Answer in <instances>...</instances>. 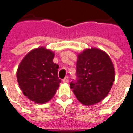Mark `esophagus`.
Listing matches in <instances>:
<instances>
[{
  "label": "esophagus",
  "mask_w": 133,
  "mask_h": 133,
  "mask_svg": "<svg viewBox=\"0 0 133 133\" xmlns=\"http://www.w3.org/2000/svg\"><path fill=\"white\" fill-rule=\"evenodd\" d=\"M62 81H63V82H64V83H68V82H69V77H64V79H63V80H62Z\"/></svg>",
  "instance_id": "esophagus-1"
}]
</instances>
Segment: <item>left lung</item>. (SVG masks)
I'll return each instance as SVG.
<instances>
[{
	"label": "left lung",
	"instance_id": "8db88e82",
	"mask_svg": "<svg viewBox=\"0 0 133 133\" xmlns=\"http://www.w3.org/2000/svg\"><path fill=\"white\" fill-rule=\"evenodd\" d=\"M75 80L70 84L77 98L85 105H94L106 97L115 78L113 63L107 54L91 48L78 56Z\"/></svg>",
	"mask_w": 133,
	"mask_h": 133
}]
</instances>
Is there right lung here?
Here are the masks:
<instances>
[{"label":"right lung","mask_w":133,"mask_h":133,"mask_svg":"<svg viewBox=\"0 0 133 133\" xmlns=\"http://www.w3.org/2000/svg\"><path fill=\"white\" fill-rule=\"evenodd\" d=\"M54 54L45 48L30 51L17 71V82L25 96L37 103H45L54 96L61 80L59 66L53 62Z\"/></svg>","instance_id":"obj_1"}]
</instances>
